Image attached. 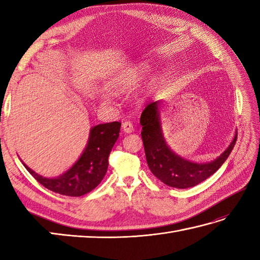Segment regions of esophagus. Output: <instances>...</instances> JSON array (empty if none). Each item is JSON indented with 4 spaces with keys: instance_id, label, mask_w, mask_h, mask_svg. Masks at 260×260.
<instances>
[{
    "instance_id": "1",
    "label": "esophagus",
    "mask_w": 260,
    "mask_h": 260,
    "mask_svg": "<svg viewBox=\"0 0 260 260\" xmlns=\"http://www.w3.org/2000/svg\"><path fill=\"white\" fill-rule=\"evenodd\" d=\"M121 127H123V131L125 132V133H132V132H134V126L133 124L131 123V121H124L123 125H121Z\"/></svg>"
}]
</instances>
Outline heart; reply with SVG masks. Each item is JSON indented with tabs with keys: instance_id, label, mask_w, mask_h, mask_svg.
<instances>
[{
	"instance_id": "1",
	"label": "heart",
	"mask_w": 260,
	"mask_h": 260,
	"mask_svg": "<svg viewBox=\"0 0 260 260\" xmlns=\"http://www.w3.org/2000/svg\"><path fill=\"white\" fill-rule=\"evenodd\" d=\"M146 70L147 69L145 66H140V67L135 68L134 70L126 71V73L116 77V79L113 82V87L117 90H126L129 89V88H133L139 84L140 79L142 78V76H144Z\"/></svg>"
}]
</instances>
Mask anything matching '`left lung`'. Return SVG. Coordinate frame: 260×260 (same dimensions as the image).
<instances>
[{"instance_id": "8db88e82", "label": "left lung", "mask_w": 260, "mask_h": 260, "mask_svg": "<svg viewBox=\"0 0 260 260\" xmlns=\"http://www.w3.org/2000/svg\"><path fill=\"white\" fill-rule=\"evenodd\" d=\"M159 105L161 102L150 103L141 115V134L148 168L164 184L176 189H186L201 183L217 172L228 158L236 144L237 133L227 150L214 161L190 162L175 154L165 142L159 117Z\"/></svg>"}]
</instances>
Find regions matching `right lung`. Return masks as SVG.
I'll return each mask as SVG.
<instances>
[{"label": "right lung", "mask_w": 260, "mask_h": 260, "mask_svg": "<svg viewBox=\"0 0 260 260\" xmlns=\"http://www.w3.org/2000/svg\"><path fill=\"white\" fill-rule=\"evenodd\" d=\"M119 121L99 124L90 129L87 146L73 167L58 178H45L24 168L39 183L48 190L68 197H80L92 191L101 183L108 169V156L117 141Z\"/></svg>", "instance_id": "add662e5"}]
</instances>
